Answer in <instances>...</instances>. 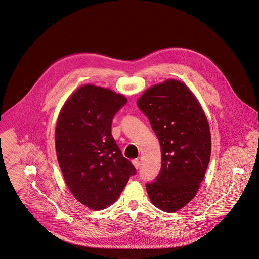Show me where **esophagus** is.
<instances>
[{
  "label": "esophagus",
  "instance_id": "34e87169",
  "mask_svg": "<svg viewBox=\"0 0 259 259\" xmlns=\"http://www.w3.org/2000/svg\"><path fill=\"white\" fill-rule=\"evenodd\" d=\"M132 163H133V165L135 166L136 169H138V168L140 167V161H139L138 159H133V160H132Z\"/></svg>",
  "mask_w": 259,
  "mask_h": 259
}]
</instances>
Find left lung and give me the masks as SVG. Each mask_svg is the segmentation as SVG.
<instances>
[{
  "label": "left lung",
  "mask_w": 259,
  "mask_h": 259,
  "mask_svg": "<svg viewBox=\"0 0 259 259\" xmlns=\"http://www.w3.org/2000/svg\"><path fill=\"white\" fill-rule=\"evenodd\" d=\"M161 148V168L146 184L152 204L168 213L196 196L211 156V133L202 107L186 84L167 79L137 101Z\"/></svg>",
  "instance_id": "1"
}]
</instances>
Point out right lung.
I'll return each instance as SVG.
<instances>
[{"instance_id":"obj_1","label":"right lung","mask_w":259,"mask_h":259,"mask_svg":"<svg viewBox=\"0 0 259 259\" xmlns=\"http://www.w3.org/2000/svg\"><path fill=\"white\" fill-rule=\"evenodd\" d=\"M127 99L109 89L85 84L65 102L55 129V148L73 197L93 210L115 203L134 165L111 133L112 121Z\"/></svg>"}]
</instances>
